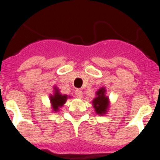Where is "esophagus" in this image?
<instances>
[{"label": "esophagus", "instance_id": "obj_1", "mask_svg": "<svg viewBox=\"0 0 160 160\" xmlns=\"http://www.w3.org/2000/svg\"><path fill=\"white\" fill-rule=\"evenodd\" d=\"M75 95H76V96H77L78 98H82L83 92H82V91H81V90H79V89H77V90H75Z\"/></svg>", "mask_w": 160, "mask_h": 160}]
</instances>
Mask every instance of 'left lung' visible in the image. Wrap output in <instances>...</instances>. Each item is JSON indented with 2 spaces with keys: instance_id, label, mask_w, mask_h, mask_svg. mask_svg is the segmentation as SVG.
<instances>
[{
  "instance_id": "obj_1",
  "label": "left lung",
  "mask_w": 160,
  "mask_h": 160,
  "mask_svg": "<svg viewBox=\"0 0 160 160\" xmlns=\"http://www.w3.org/2000/svg\"><path fill=\"white\" fill-rule=\"evenodd\" d=\"M93 106L95 112L99 114H104L109 107V98L105 96V89L101 88L96 92V97L93 100Z\"/></svg>"
}]
</instances>
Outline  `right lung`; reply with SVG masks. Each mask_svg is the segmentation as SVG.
Segmentation results:
<instances>
[{"mask_svg": "<svg viewBox=\"0 0 160 160\" xmlns=\"http://www.w3.org/2000/svg\"><path fill=\"white\" fill-rule=\"evenodd\" d=\"M54 89H55V94H54V95H51L50 99H51L53 110L56 112L57 110H59V107H61L66 102V100L68 99V95L60 94L59 90L56 87H55Z\"/></svg>", "mask_w": 160, "mask_h": 160, "instance_id": "obj_1", "label": "right lung"}]
</instances>
